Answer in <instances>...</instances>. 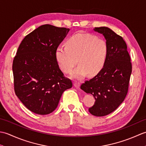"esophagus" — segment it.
Instances as JSON below:
<instances>
[{"label": "esophagus", "mask_w": 146, "mask_h": 146, "mask_svg": "<svg viewBox=\"0 0 146 146\" xmlns=\"http://www.w3.org/2000/svg\"><path fill=\"white\" fill-rule=\"evenodd\" d=\"M73 85H74V86H75V87H76V88H78L80 86V83H79V82H76V81H75L73 82Z\"/></svg>", "instance_id": "34e87169"}]
</instances>
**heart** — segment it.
Returning <instances> with one entry per match:
<instances>
[{
  "label": "heart",
  "instance_id": "obj_1",
  "mask_svg": "<svg viewBox=\"0 0 146 146\" xmlns=\"http://www.w3.org/2000/svg\"><path fill=\"white\" fill-rule=\"evenodd\" d=\"M107 55V46L104 39L89 34H77L60 46L55 56L59 66L65 73H70L78 61V66L70 74L71 78L82 80L87 75H97L103 68Z\"/></svg>",
  "mask_w": 146,
  "mask_h": 146
}]
</instances>
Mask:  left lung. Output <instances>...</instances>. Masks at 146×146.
Listing matches in <instances>:
<instances>
[{
    "instance_id": "obj_1",
    "label": "left lung",
    "mask_w": 146,
    "mask_h": 146,
    "mask_svg": "<svg viewBox=\"0 0 146 146\" xmlns=\"http://www.w3.org/2000/svg\"><path fill=\"white\" fill-rule=\"evenodd\" d=\"M106 40L107 55L103 68L94 78L81 85L86 94L95 99L88 109L93 115L102 117L116 110L122 103L128 92L132 73L131 58L126 43L122 37L107 27H95Z\"/></svg>"
}]
</instances>
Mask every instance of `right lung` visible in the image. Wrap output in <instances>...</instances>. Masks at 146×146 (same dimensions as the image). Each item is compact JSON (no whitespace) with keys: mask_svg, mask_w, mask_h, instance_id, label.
Returning a JSON list of instances; mask_svg holds the SVG:
<instances>
[{"mask_svg":"<svg viewBox=\"0 0 146 146\" xmlns=\"http://www.w3.org/2000/svg\"><path fill=\"white\" fill-rule=\"evenodd\" d=\"M69 31L45 24L27 35L19 46L12 64L15 93L36 114L52 112L64 91L72 87L55 56L56 49Z\"/></svg>","mask_w":146,"mask_h":146,"instance_id":"1","label":"right lung"}]
</instances>
